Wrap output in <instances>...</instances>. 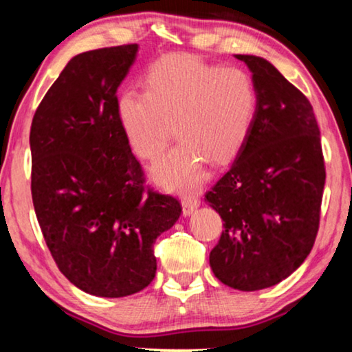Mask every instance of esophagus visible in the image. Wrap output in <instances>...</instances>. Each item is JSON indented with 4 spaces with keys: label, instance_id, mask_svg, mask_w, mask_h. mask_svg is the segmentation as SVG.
Returning a JSON list of instances; mask_svg holds the SVG:
<instances>
[{
    "label": "esophagus",
    "instance_id": "34e87169",
    "mask_svg": "<svg viewBox=\"0 0 352 352\" xmlns=\"http://www.w3.org/2000/svg\"><path fill=\"white\" fill-rule=\"evenodd\" d=\"M199 205H200V200L199 197L195 195H186L184 199H182V210H184V214H190Z\"/></svg>",
    "mask_w": 352,
    "mask_h": 352
}]
</instances>
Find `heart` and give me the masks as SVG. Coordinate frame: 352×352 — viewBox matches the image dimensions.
Returning <instances> with one entry per match:
<instances>
[{
    "label": "heart",
    "instance_id": "heart-1",
    "mask_svg": "<svg viewBox=\"0 0 352 352\" xmlns=\"http://www.w3.org/2000/svg\"><path fill=\"white\" fill-rule=\"evenodd\" d=\"M256 109V85L242 67L171 54L148 67L144 91L118 96L117 120L134 153L151 162L170 146L175 124L181 142L153 168V177L170 190H189L205 179V162L223 165L237 155Z\"/></svg>",
    "mask_w": 352,
    "mask_h": 352
}]
</instances>
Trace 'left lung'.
<instances>
[{"mask_svg": "<svg viewBox=\"0 0 352 352\" xmlns=\"http://www.w3.org/2000/svg\"><path fill=\"white\" fill-rule=\"evenodd\" d=\"M235 57L253 72L258 109L234 163L205 194L224 221L210 266L224 285L254 292L287 278L314 247L325 163L306 96L263 57Z\"/></svg>", "mask_w": 352, "mask_h": 352, "instance_id": "left-lung-1", "label": "left lung"}]
</instances>
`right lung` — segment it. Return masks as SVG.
I'll use <instances>...</instances> for the list:
<instances>
[{"label": "right lung", "instance_id": "right-lung-1", "mask_svg": "<svg viewBox=\"0 0 352 352\" xmlns=\"http://www.w3.org/2000/svg\"><path fill=\"white\" fill-rule=\"evenodd\" d=\"M138 45L75 56L30 128L32 199L59 271L89 295L122 298L153 280V243L176 223V197L146 186L117 120V89Z\"/></svg>", "mask_w": 352, "mask_h": 352}]
</instances>
